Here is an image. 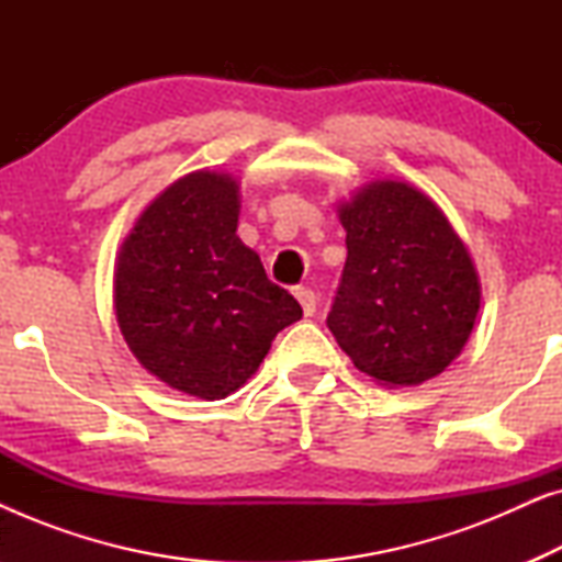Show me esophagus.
I'll return each mask as SVG.
<instances>
[{
    "instance_id": "obj_1",
    "label": "esophagus",
    "mask_w": 562,
    "mask_h": 562,
    "mask_svg": "<svg viewBox=\"0 0 562 562\" xmlns=\"http://www.w3.org/2000/svg\"><path fill=\"white\" fill-rule=\"evenodd\" d=\"M294 296L299 299V304H302L304 317H312V314L317 312V296H314L312 289L299 286V289H294Z\"/></svg>"
}]
</instances>
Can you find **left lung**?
I'll return each mask as SVG.
<instances>
[{"label":"left lung","instance_id":"8db88e82","mask_svg":"<svg viewBox=\"0 0 562 562\" xmlns=\"http://www.w3.org/2000/svg\"><path fill=\"white\" fill-rule=\"evenodd\" d=\"M348 260L327 325L352 366L389 389L440 375L465 348L481 281L456 227L406 181L366 183L337 206Z\"/></svg>","mask_w":562,"mask_h":562}]
</instances>
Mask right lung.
<instances>
[{"mask_svg": "<svg viewBox=\"0 0 562 562\" xmlns=\"http://www.w3.org/2000/svg\"><path fill=\"white\" fill-rule=\"evenodd\" d=\"M237 217L233 173H187L145 206L114 263V314L137 363L204 402L240 389L273 337L302 319L237 237Z\"/></svg>", "mask_w": 562, "mask_h": 562, "instance_id": "1", "label": "right lung"}]
</instances>
